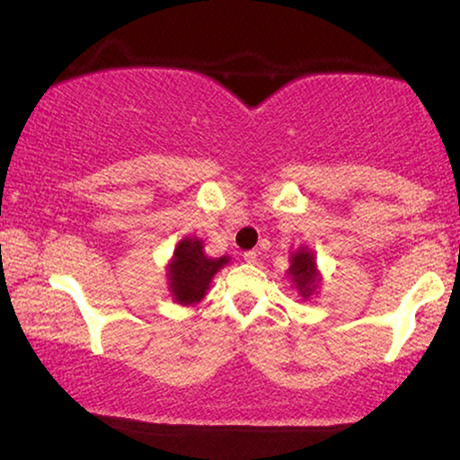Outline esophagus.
<instances>
[{
	"label": "esophagus",
	"mask_w": 460,
	"mask_h": 460,
	"mask_svg": "<svg viewBox=\"0 0 460 460\" xmlns=\"http://www.w3.org/2000/svg\"><path fill=\"white\" fill-rule=\"evenodd\" d=\"M243 259L246 263H251V265H255L257 263V252L255 251H246L244 255H243Z\"/></svg>",
	"instance_id": "34e87169"
}]
</instances>
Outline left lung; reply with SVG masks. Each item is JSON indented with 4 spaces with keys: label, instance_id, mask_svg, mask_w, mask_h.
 <instances>
[{
    "label": "left lung",
    "instance_id": "8db88e82",
    "mask_svg": "<svg viewBox=\"0 0 460 460\" xmlns=\"http://www.w3.org/2000/svg\"><path fill=\"white\" fill-rule=\"evenodd\" d=\"M290 276H292V282L298 290H301V295L307 298L313 288L317 286V271H315V259L309 251H296L295 255H292V265H290Z\"/></svg>",
    "mask_w": 460,
    "mask_h": 460
}]
</instances>
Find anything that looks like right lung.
<instances>
[{
  "label": "right lung",
  "mask_w": 460,
  "mask_h": 460,
  "mask_svg": "<svg viewBox=\"0 0 460 460\" xmlns=\"http://www.w3.org/2000/svg\"><path fill=\"white\" fill-rule=\"evenodd\" d=\"M228 263V257L209 259L203 252L199 238H184L174 251V261L170 263V288L181 305H192L201 301L205 290L209 288L211 278L222 265Z\"/></svg>",
  "instance_id": "1"
}]
</instances>
